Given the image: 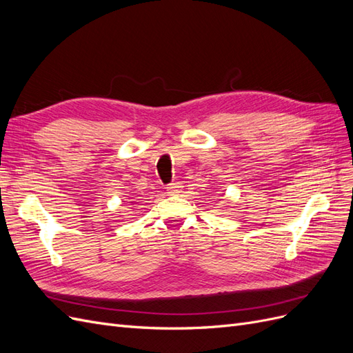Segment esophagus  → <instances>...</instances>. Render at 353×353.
I'll list each match as a JSON object with an SVG mask.
<instances>
[{
    "instance_id": "obj_1",
    "label": "esophagus",
    "mask_w": 353,
    "mask_h": 353,
    "mask_svg": "<svg viewBox=\"0 0 353 353\" xmlns=\"http://www.w3.org/2000/svg\"><path fill=\"white\" fill-rule=\"evenodd\" d=\"M181 191H183V185H181V183H172L168 187L169 196H175V194L181 193Z\"/></svg>"
}]
</instances>
